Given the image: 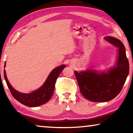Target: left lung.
I'll use <instances>...</instances> for the list:
<instances>
[{
	"label": "left lung",
	"mask_w": 133,
	"mask_h": 133,
	"mask_svg": "<svg viewBox=\"0 0 133 133\" xmlns=\"http://www.w3.org/2000/svg\"><path fill=\"white\" fill-rule=\"evenodd\" d=\"M104 39L118 48L116 67L107 73H97L93 70L80 73L75 71L80 93L94 102H105L115 98L122 90L129 73V63L123 44L115 37L107 36Z\"/></svg>",
	"instance_id": "obj_1"
}]
</instances>
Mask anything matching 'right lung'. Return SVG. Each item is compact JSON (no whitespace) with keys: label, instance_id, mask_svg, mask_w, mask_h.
<instances>
[{"label":"right lung","instance_id":"obj_1","mask_svg":"<svg viewBox=\"0 0 133 133\" xmlns=\"http://www.w3.org/2000/svg\"><path fill=\"white\" fill-rule=\"evenodd\" d=\"M5 64H4V67H5ZM65 67H66L65 65H62L53 70L43 85L40 89L29 94L21 93L15 90L7 79L4 70V77L8 88L13 97L22 104L28 107H34L45 104L51 98L55 90L56 80Z\"/></svg>","mask_w":133,"mask_h":133}]
</instances>
